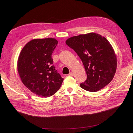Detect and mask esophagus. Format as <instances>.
<instances>
[{"label": "esophagus", "instance_id": "obj_1", "mask_svg": "<svg viewBox=\"0 0 133 133\" xmlns=\"http://www.w3.org/2000/svg\"><path fill=\"white\" fill-rule=\"evenodd\" d=\"M68 75H69V76H73L74 75V74H73V73L72 72H71V73H69L68 74Z\"/></svg>", "mask_w": 133, "mask_h": 133}]
</instances>
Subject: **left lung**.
<instances>
[{
    "mask_svg": "<svg viewBox=\"0 0 133 133\" xmlns=\"http://www.w3.org/2000/svg\"><path fill=\"white\" fill-rule=\"evenodd\" d=\"M66 44L77 53L84 66L87 79L80 83L82 89L97 92L113 80L116 70V57L106 38L90 33L72 37Z\"/></svg>",
    "mask_w": 133,
    "mask_h": 133,
    "instance_id": "1",
    "label": "left lung"
}]
</instances>
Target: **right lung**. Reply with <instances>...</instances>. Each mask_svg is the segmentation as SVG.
<instances>
[{
	"label": "right lung",
	"mask_w": 133,
	"mask_h": 133,
	"mask_svg": "<svg viewBox=\"0 0 133 133\" xmlns=\"http://www.w3.org/2000/svg\"><path fill=\"white\" fill-rule=\"evenodd\" d=\"M58 45L54 38L29 42L20 52L18 71L24 85L38 96L49 97L60 89L64 79L53 65L52 54Z\"/></svg>",
	"instance_id": "1"
}]
</instances>
